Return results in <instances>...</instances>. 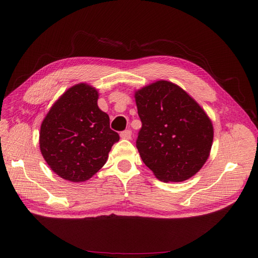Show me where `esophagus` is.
Wrapping results in <instances>:
<instances>
[{
	"label": "esophagus",
	"mask_w": 258,
	"mask_h": 258,
	"mask_svg": "<svg viewBox=\"0 0 258 258\" xmlns=\"http://www.w3.org/2000/svg\"><path fill=\"white\" fill-rule=\"evenodd\" d=\"M132 137V131L131 130H124L120 134V138L123 140H130Z\"/></svg>",
	"instance_id": "1"
}]
</instances>
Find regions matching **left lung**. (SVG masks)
<instances>
[{"mask_svg":"<svg viewBox=\"0 0 258 258\" xmlns=\"http://www.w3.org/2000/svg\"><path fill=\"white\" fill-rule=\"evenodd\" d=\"M142 128L137 147L163 182H184L208 160L213 124L197 101L176 84L157 81L135 91Z\"/></svg>","mask_w":258,"mask_h":258,"instance_id":"1","label":"left lung"}]
</instances>
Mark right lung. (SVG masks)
Here are the masks:
<instances>
[{"mask_svg": "<svg viewBox=\"0 0 258 258\" xmlns=\"http://www.w3.org/2000/svg\"><path fill=\"white\" fill-rule=\"evenodd\" d=\"M99 91L87 83L66 90L42 121L40 150L49 168L70 182H85L102 168L119 136L98 106Z\"/></svg>", "mask_w": 258, "mask_h": 258, "instance_id": "right-lung-1", "label": "right lung"}]
</instances>
